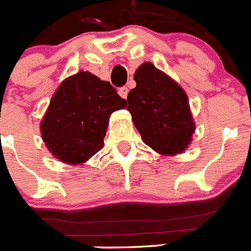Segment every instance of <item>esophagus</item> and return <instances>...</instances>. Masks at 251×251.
Returning <instances> with one entry per match:
<instances>
[{
    "instance_id": "1",
    "label": "esophagus",
    "mask_w": 251,
    "mask_h": 251,
    "mask_svg": "<svg viewBox=\"0 0 251 251\" xmlns=\"http://www.w3.org/2000/svg\"><path fill=\"white\" fill-rule=\"evenodd\" d=\"M119 95H121L123 99H127V95H128V88L127 86H122L121 89H119Z\"/></svg>"
}]
</instances>
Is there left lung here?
I'll return each instance as SVG.
<instances>
[{"instance_id": "1", "label": "left lung", "mask_w": 251, "mask_h": 251, "mask_svg": "<svg viewBox=\"0 0 251 251\" xmlns=\"http://www.w3.org/2000/svg\"><path fill=\"white\" fill-rule=\"evenodd\" d=\"M134 80L126 105L143 142L161 154L182 153L195 132L185 90L152 63L142 64Z\"/></svg>"}]
</instances>
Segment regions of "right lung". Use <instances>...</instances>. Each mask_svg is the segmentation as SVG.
I'll return each instance as SVG.
<instances>
[{
	"label": "right lung",
	"instance_id": "obj_1",
	"mask_svg": "<svg viewBox=\"0 0 251 251\" xmlns=\"http://www.w3.org/2000/svg\"><path fill=\"white\" fill-rule=\"evenodd\" d=\"M126 108L109 81L79 72L60 84L40 124L48 150L59 161L80 165L103 148L109 117Z\"/></svg>",
	"mask_w": 251,
	"mask_h": 251
}]
</instances>
